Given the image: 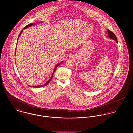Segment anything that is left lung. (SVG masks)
Here are the masks:
<instances>
[{
  "label": "left lung",
  "instance_id": "1",
  "mask_svg": "<svg viewBox=\"0 0 133 133\" xmlns=\"http://www.w3.org/2000/svg\"><path fill=\"white\" fill-rule=\"evenodd\" d=\"M108 36L109 38L112 39L113 40H114V41H115L117 43H118V41H117V37H116L115 35L114 34V33L111 31L110 30H109V29L108 30Z\"/></svg>",
  "mask_w": 133,
  "mask_h": 133
}]
</instances>
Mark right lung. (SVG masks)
<instances>
[{
    "label": "right lung",
    "mask_w": 133,
    "mask_h": 133,
    "mask_svg": "<svg viewBox=\"0 0 133 133\" xmlns=\"http://www.w3.org/2000/svg\"><path fill=\"white\" fill-rule=\"evenodd\" d=\"M35 24H34V23H30L29 24H28V25H26L24 28H23V29L21 31V32L20 33V34H19V36H18V38L19 37V36H20V35L21 34V33H22V32H23V30H24V29H26V28H29V27H30V26H32V25H34ZM18 39H17V42H18ZM62 63V62H61L60 63H58V64H57L56 66H55V69H54V72H53V74H52V76L51 77V78L48 80V81H47V82H46V83H45L44 84H42V85H38V86H31V85H30V87H34V88H40V87H44V86H45L46 85H47L49 82H50V81L52 80V79L53 78V74H54V72H55V71L56 70V69H57V67L61 64Z\"/></svg>",
    "instance_id": "1"
}]
</instances>
